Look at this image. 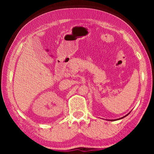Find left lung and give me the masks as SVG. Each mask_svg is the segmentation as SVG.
Segmentation results:
<instances>
[{
	"label": "left lung",
	"mask_w": 154,
	"mask_h": 154,
	"mask_svg": "<svg viewBox=\"0 0 154 154\" xmlns=\"http://www.w3.org/2000/svg\"><path fill=\"white\" fill-rule=\"evenodd\" d=\"M129 113H128L127 115H126V116H124V117H122V118H119V119H109H109H107V120H109V121H116V120H119V119H123L124 118H125V117H126L127 116H128V115H129Z\"/></svg>",
	"instance_id": "obj_1"
}]
</instances>
